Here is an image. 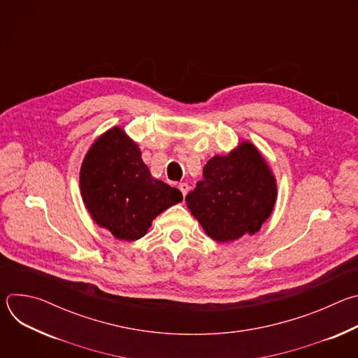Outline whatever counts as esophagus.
<instances>
[{
  "instance_id": "1",
  "label": "esophagus",
  "mask_w": 358,
  "mask_h": 358,
  "mask_svg": "<svg viewBox=\"0 0 358 358\" xmlns=\"http://www.w3.org/2000/svg\"><path fill=\"white\" fill-rule=\"evenodd\" d=\"M178 188H180V191L182 192V195L185 196L187 194H188V189H189V185L187 184V182H180L178 184Z\"/></svg>"
}]
</instances>
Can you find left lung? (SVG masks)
I'll return each mask as SVG.
<instances>
[{"label":"left lung","instance_id":"8db88e82","mask_svg":"<svg viewBox=\"0 0 358 358\" xmlns=\"http://www.w3.org/2000/svg\"><path fill=\"white\" fill-rule=\"evenodd\" d=\"M278 198L273 171L258 147L241 141L227 156H214L203 180L185 196L187 207L206 234L227 243L257 234Z\"/></svg>","mask_w":358,"mask_h":358}]
</instances>
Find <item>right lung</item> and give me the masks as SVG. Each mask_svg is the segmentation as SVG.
<instances>
[{"instance_id":"add662e5","label":"right lung","mask_w":358,"mask_h":358,"mask_svg":"<svg viewBox=\"0 0 358 358\" xmlns=\"http://www.w3.org/2000/svg\"><path fill=\"white\" fill-rule=\"evenodd\" d=\"M79 184L92 220L120 241L143 238L152 220L182 201L180 189L151 176L137 143L120 126L92 143Z\"/></svg>"}]
</instances>
